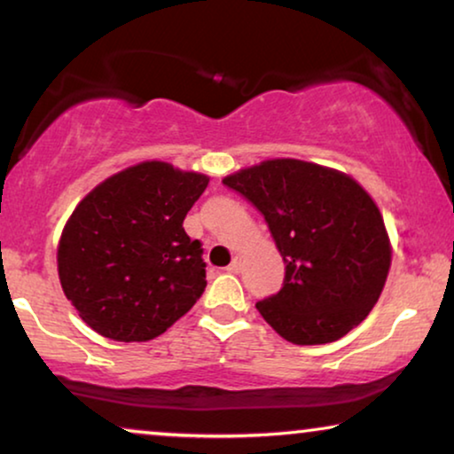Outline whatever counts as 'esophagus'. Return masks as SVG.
I'll list each match as a JSON object with an SVG mask.
<instances>
[{
    "mask_svg": "<svg viewBox=\"0 0 454 454\" xmlns=\"http://www.w3.org/2000/svg\"><path fill=\"white\" fill-rule=\"evenodd\" d=\"M227 270H229V272H233V275H238V272L241 270V256H238V254H235V256H233V262L227 266Z\"/></svg>",
    "mask_w": 454,
    "mask_h": 454,
    "instance_id": "34e87169",
    "label": "esophagus"
}]
</instances>
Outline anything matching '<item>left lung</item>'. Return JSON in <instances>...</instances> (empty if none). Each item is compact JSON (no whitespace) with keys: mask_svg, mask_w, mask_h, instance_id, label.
Here are the masks:
<instances>
[{"mask_svg":"<svg viewBox=\"0 0 454 454\" xmlns=\"http://www.w3.org/2000/svg\"><path fill=\"white\" fill-rule=\"evenodd\" d=\"M264 215L285 262L283 287L256 303L294 345L345 337L376 306L393 247L380 208L351 176L269 159L223 179Z\"/></svg>","mask_w":454,"mask_h":454,"instance_id":"8db88e82","label":"left lung"}]
</instances>
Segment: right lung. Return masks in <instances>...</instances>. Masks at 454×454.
<instances>
[{
	"label": "right lung",
	"instance_id": "right-lung-1",
	"mask_svg": "<svg viewBox=\"0 0 454 454\" xmlns=\"http://www.w3.org/2000/svg\"><path fill=\"white\" fill-rule=\"evenodd\" d=\"M208 176L145 160L92 188L58 246L61 289L92 331L121 343L163 334L207 287L184 219Z\"/></svg>",
	"mask_w": 454,
	"mask_h": 454
}]
</instances>
